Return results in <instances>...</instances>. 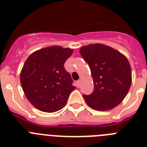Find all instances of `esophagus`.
<instances>
[{
  "instance_id": "obj_1",
  "label": "esophagus",
  "mask_w": 147,
  "mask_h": 147,
  "mask_svg": "<svg viewBox=\"0 0 147 147\" xmlns=\"http://www.w3.org/2000/svg\"><path fill=\"white\" fill-rule=\"evenodd\" d=\"M76 86H77V88H80V80H78L76 82Z\"/></svg>"
}]
</instances>
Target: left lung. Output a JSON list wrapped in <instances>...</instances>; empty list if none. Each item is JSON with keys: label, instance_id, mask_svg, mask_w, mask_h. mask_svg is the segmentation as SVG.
<instances>
[{"label": "left lung", "instance_id": "8db88e82", "mask_svg": "<svg viewBox=\"0 0 147 147\" xmlns=\"http://www.w3.org/2000/svg\"><path fill=\"white\" fill-rule=\"evenodd\" d=\"M80 52L89 65L94 84L91 94L83 95L85 102L95 110H112L124 100L131 86L129 61L119 51L100 43L82 46Z\"/></svg>", "mask_w": 147, "mask_h": 147}]
</instances>
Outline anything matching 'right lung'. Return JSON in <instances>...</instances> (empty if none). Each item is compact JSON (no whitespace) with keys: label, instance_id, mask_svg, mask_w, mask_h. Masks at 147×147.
I'll use <instances>...</instances> for the list:
<instances>
[{"label":"right lung","instance_id":"1","mask_svg":"<svg viewBox=\"0 0 147 147\" xmlns=\"http://www.w3.org/2000/svg\"><path fill=\"white\" fill-rule=\"evenodd\" d=\"M74 50L53 45L29 55L20 71V83L26 97L37 110L54 113L65 106L76 89L64 64Z\"/></svg>","mask_w":147,"mask_h":147}]
</instances>
